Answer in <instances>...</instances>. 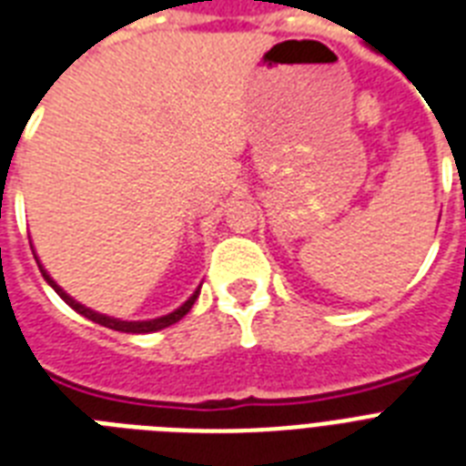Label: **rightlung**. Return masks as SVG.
Here are the masks:
<instances>
[{"mask_svg": "<svg viewBox=\"0 0 466 466\" xmlns=\"http://www.w3.org/2000/svg\"><path fill=\"white\" fill-rule=\"evenodd\" d=\"M33 256H35V251H33ZM35 260H37V268H40V272H43V278L47 279V285L52 287V289H55V292L59 294V297H62L64 301H66V304H69L71 309H74V311H78V313H81V316H86V319H88V320H93V323L105 325V328H109V330L134 332V335H143V332H155V330H162V328H169V325H174V323H177V320H181V319H184V316H187L188 311H191V306H194V301H196V299H198V294H200V285H198V287H196V292L191 294V297H188L187 301H184V304L179 306V309H174L172 313H167V316H160V319H150V320L112 319V316H105V313H97V311H93V309H88V306L78 304V301H76L74 297H69V294L64 292L62 287L56 285L55 279L49 278V272L45 270V266H43V263H40V258H37V256H35Z\"/></svg>", "mask_w": 466, "mask_h": 466, "instance_id": "right-lung-1", "label": "right lung"}]
</instances>
